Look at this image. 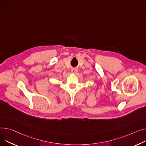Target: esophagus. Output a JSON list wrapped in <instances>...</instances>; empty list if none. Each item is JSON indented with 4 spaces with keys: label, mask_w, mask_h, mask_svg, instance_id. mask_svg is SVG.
Segmentation results:
<instances>
[{
    "label": "esophagus",
    "mask_w": 146,
    "mask_h": 146,
    "mask_svg": "<svg viewBox=\"0 0 146 146\" xmlns=\"http://www.w3.org/2000/svg\"><path fill=\"white\" fill-rule=\"evenodd\" d=\"M77 71H78V70H77V68H73V69L71 70V72L73 74H76L77 73Z\"/></svg>",
    "instance_id": "esophagus-1"
}]
</instances>
